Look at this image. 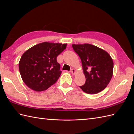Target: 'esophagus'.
Returning a JSON list of instances; mask_svg holds the SVG:
<instances>
[{
    "label": "esophagus",
    "mask_w": 134,
    "mask_h": 134,
    "mask_svg": "<svg viewBox=\"0 0 134 134\" xmlns=\"http://www.w3.org/2000/svg\"><path fill=\"white\" fill-rule=\"evenodd\" d=\"M71 72L72 75H74L76 73V70L74 69H72L71 70Z\"/></svg>",
    "instance_id": "1"
}]
</instances>
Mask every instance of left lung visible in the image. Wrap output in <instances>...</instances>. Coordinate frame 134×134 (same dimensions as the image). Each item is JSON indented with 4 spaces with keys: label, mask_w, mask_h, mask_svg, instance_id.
<instances>
[{
    "label": "left lung",
    "mask_w": 134,
    "mask_h": 134,
    "mask_svg": "<svg viewBox=\"0 0 134 134\" xmlns=\"http://www.w3.org/2000/svg\"><path fill=\"white\" fill-rule=\"evenodd\" d=\"M82 64L86 83L80 88L88 94H97L106 88L112 78L113 62L108 52L89 43L72 44Z\"/></svg>",
    "instance_id": "left-lung-1"
}]
</instances>
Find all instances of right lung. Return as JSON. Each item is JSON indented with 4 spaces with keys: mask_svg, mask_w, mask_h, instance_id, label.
Here are the masks:
<instances>
[{
    "mask_svg": "<svg viewBox=\"0 0 134 134\" xmlns=\"http://www.w3.org/2000/svg\"><path fill=\"white\" fill-rule=\"evenodd\" d=\"M66 46V43L44 42L24 52L19 62V70L28 88L41 92L56 83L62 74L56 58Z\"/></svg>",
    "mask_w": 134,
    "mask_h": 134,
    "instance_id": "obj_1",
    "label": "right lung"
}]
</instances>
